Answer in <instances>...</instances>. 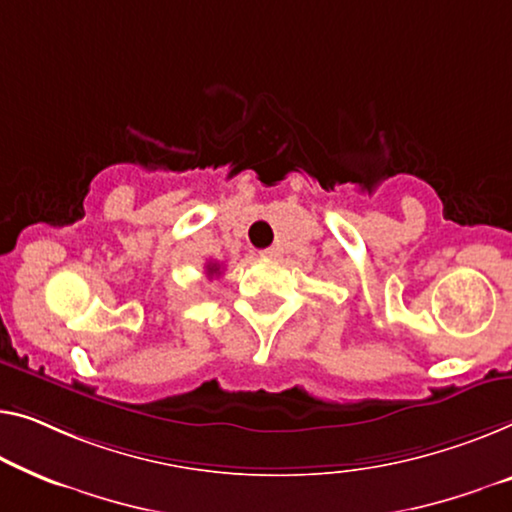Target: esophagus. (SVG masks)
I'll return each instance as SVG.
<instances>
[{
    "mask_svg": "<svg viewBox=\"0 0 512 512\" xmlns=\"http://www.w3.org/2000/svg\"><path fill=\"white\" fill-rule=\"evenodd\" d=\"M280 255H282V248L280 246H271V248L262 250V257H269V259H278Z\"/></svg>",
    "mask_w": 512,
    "mask_h": 512,
    "instance_id": "obj_1",
    "label": "esophagus"
}]
</instances>
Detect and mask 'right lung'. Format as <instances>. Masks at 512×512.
<instances>
[{
  "instance_id": "obj_1",
  "label": "right lung",
  "mask_w": 512,
  "mask_h": 512,
  "mask_svg": "<svg viewBox=\"0 0 512 512\" xmlns=\"http://www.w3.org/2000/svg\"><path fill=\"white\" fill-rule=\"evenodd\" d=\"M220 271H223V266H220L218 262H207V278L220 276Z\"/></svg>"
}]
</instances>
